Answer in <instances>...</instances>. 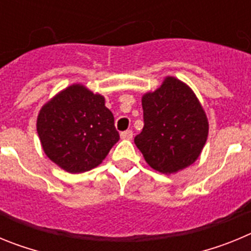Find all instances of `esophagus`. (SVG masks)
<instances>
[{"label":"esophagus","instance_id":"1","mask_svg":"<svg viewBox=\"0 0 251 251\" xmlns=\"http://www.w3.org/2000/svg\"><path fill=\"white\" fill-rule=\"evenodd\" d=\"M121 138L126 139V141H129V139L133 138V132L132 130H126V132H122Z\"/></svg>","mask_w":251,"mask_h":251}]
</instances>
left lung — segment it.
Instances as JSON below:
<instances>
[{
	"instance_id": "left-lung-1",
	"label": "left lung",
	"mask_w": 251,
	"mask_h": 251,
	"mask_svg": "<svg viewBox=\"0 0 251 251\" xmlns=\"http://www.w3.org/2000/svg\"><path fill=\"white\" fill-rule=\"evenodd\" d=\"M145 127L134 138L146 162L162 174H177L200 157L208 121L194 90L166 76L154 92L142 97Z\"/></svg>"
}]
</instances>
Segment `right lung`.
I'll return each mask as SVG.
<instances>
[{"label":"right lung","instance_id":"obj_1","mask_svg":"<svg viewBox=\"0 0 251 251\" xmlns=\"http://www.w3.org/2000/svg\"><path fill=\"white\" fill-rule=\"evenodd\" d=\"M36 128L49 159L70 174L100 165L119 141L104 97L83 84L68 86L44 104Z\"/></svg>","mask_w":251,"mask_h":251}]
</instances>
